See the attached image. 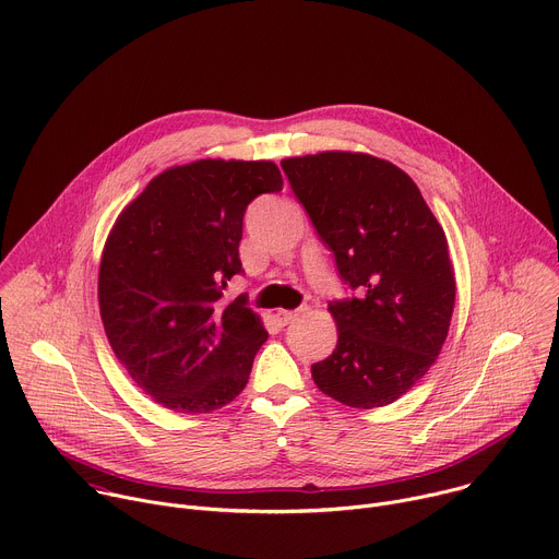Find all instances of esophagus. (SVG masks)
<instances>
[{
	"label": "esophagus",
	"instance_id": "obj_1",
	"mask_svg": "<svg viewBox=\"0 0 559 559\" xmlns=\"http://www.w3.org/2000/svg\"><path fill=\"white\" fill-rule=\"evenodd\" d=\"M305 313V309H294V311H287V309H281L278 313H276V321L281 323V325H289V323H294L298 316H302Z\"/></svg>",
	"mask_w": 559,
	"mask_h": 559
}]
</instances>
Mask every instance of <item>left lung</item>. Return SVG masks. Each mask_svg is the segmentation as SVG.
Segmentation results:
<instances>
[{
	"label": "left lung",
	"mask_w": 559,
	"mask_h": 559,
	"mask_svg": "<svg viewBox=\"0 0 559 559\" xmlns=\"http://www.w3.org/2000/svg\"><path fill=\"white\" fill-rule=\"evenodd\" d=\"M281 168L358 292L330 302L338 343L311 378L347 407L391 405L429 371L449 334L455 276L444 229L412 177L384 158L321 152Z\"/></svg>",
	"instance_id": "left-lung-1"
}]
</instances>
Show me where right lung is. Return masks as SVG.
Returning <instances> with one entry per match:
<instances>
[{"instance_id": "add662e5", "label": "right lung", "mask_w": 559, "mask_h": 559, "mask_svg": "<svg viewBox=\"0 0 559 559\" xmlns=\"http://www.w3.org/2000/svg\"><path fill=\"white\" fill-rule=\"evenodd\" d=\"M281 190L272 162L201 158L154 177L119 214L99 267L102 321L154 403L210 414L248 384L267 332L243 296L227 302L223 289L243 272L248 205Z\"/></svg>"}]
</instances>
